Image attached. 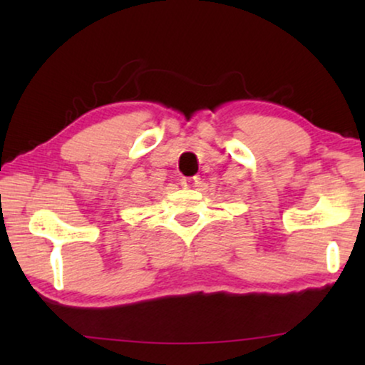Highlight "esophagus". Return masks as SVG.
I'll return each instance as SVG.
<instances>
[{
	"mask_svg": "<svg viewBox=\"0 0 365 365\" xmlns=\"http://www.w3.org/2000/svg\"><path fill=\"white\" fill-rule=\"evenodd\" d=\"M199 182H201V179L197 176H189V178H182L181 179V186L184 189H189V187H197Z\"/></svg>",
	"mask_w": 365,
	"mask_h": 365,
	"instance_id": "1",
	"label": "esophagus"
}]
</instances>
